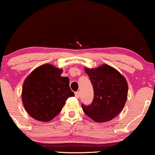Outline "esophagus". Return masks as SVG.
<instances>
[{
	"label": "esophagus",
	"instance_id": "34e87169",
	"mask_svg": "<svg viewBox=\"0 0 155 155\" xmlns=\"http://www.w3.org/2000/svg\"><path fill=\"white\" fill-rule=\"evenodd\" d=\"M75 97H76V98H79V97H80V93H79V91H76V93H75Z\"/></svg>",
	"mask_w": 155,
	"mask_h": 155
}]
</instances>
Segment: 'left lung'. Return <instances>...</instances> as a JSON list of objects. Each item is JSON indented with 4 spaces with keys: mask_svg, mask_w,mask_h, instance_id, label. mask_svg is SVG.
I'll return each mask as SVG.
<instances>
[{
    "mask_svg": "<svg viewBox=\"0 0 155 155\" xmlns=\"http://www.w3.org/2000/svg\"><path fill=\"white\" fill-rule=\"evenodd\" d=\"M94 88L91 104H82L84 112L96 122L111 121L121 112L127 98L128 85L125 78L108 64L97 68H85Z\"/></svg>",
    "mask_w": 155,
    "mask_h": 155,
    "instance_id": "left-lung-1",
    "label": "left lung"
}]
</instances>
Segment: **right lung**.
Instances as JSON below:
<instances>
[{
    "mask_svg": "<svg viewBox=\"0 0 155 155\" xmlns=\"http://www.w3.org/2000/svg\"><path fill=\"white\" fill-rule=\"evenodd\" d=\"M62 71L46 64L33 70L25 79L21 100L33 118L43 122L51 121L61 111L68 98L74 96L68 78L61 76Z\"/></svg>",
    "mask_w": 155,
    "mask_h": 155,
    "instance_id": "1",
    "label": "right lung"
}]
</instances>
